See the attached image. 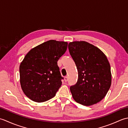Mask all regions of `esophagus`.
Returning a JSON list of instances; mask_svg holds the SVG:
<instances>
[{"mask_svg": "<svg viewBox=\"0 0 128 128\" xmlns=\"http://www.w3.org/2000/svg\"><path fill=\"white\" fill-rule=\"evenodd\" d=\"M64 80H65V81H66V82L68 81V76L64 77Z\"/></svg>", "mask_w": 128, "mask_h": 128, "instance_id": "obj_1", "label": "esophagus"}]
</instances>
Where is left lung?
<instances>
[{
	"label": "left lung",
	"mask_w": 128,
	"mask_h": 128,
	"mask_svg": "<svg viewBox=\"0 0 128 128\" xmlns=\"http://www.w3.org/2000/svg\"><path fill=\"white\" fill-rule=\"evenodd\" d=\"M68 48L78 70L77 82L70 88L73 98L84 106L96 104L106 96L112 82L107 56L85 41L70 42Z\"/></svg>",
	"instance_id": "obj_1"
}]
</instances>
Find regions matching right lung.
<instances>
[{
  "label": "right lung",
  "mask_w": 128,
  "mask_h": 128,
  "mask_svg": "<svg viewBox=\"0 0 128 128\" xmlns=\"http://www.w3.org/2000/svg\"><path fill=\"white\" fill-rule=\"evenodd\" d=\"M67 47L66 42L50 40L31 49L25 56L19 68L20 81L30 99L43 102L55 96L63 78L57 62Z\"/></svg>",
  "instance_id": "right-lung-1"
}]
</instances>
